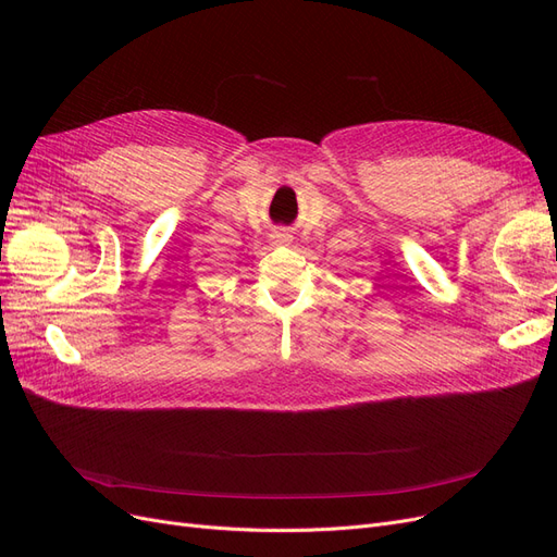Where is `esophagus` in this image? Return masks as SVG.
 <instances>
[{"label":"esophagus","mask_w":557,"mask_h":557,"mask_svg":"<svg viewBox=\"0 0 557 557\" xmlns=\"http://www.w3.org/2000/svg\"><path fill=\"white\" fill-rule=\"evenodd\" d=\"M272 239H274V244H290V242H293V237H290V234H288V232H285V230L276 232Z\"/></svg>","instance_id":"1"}]
</instances>
